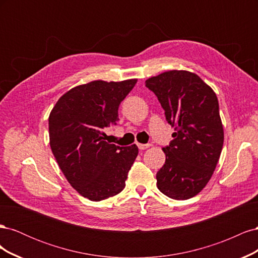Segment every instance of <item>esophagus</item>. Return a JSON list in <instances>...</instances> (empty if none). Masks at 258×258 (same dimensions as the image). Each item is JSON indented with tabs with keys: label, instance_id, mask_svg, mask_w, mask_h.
Wrapping results in <instances>:
<instances>
[{
	"label": "esophagus",
	"instance_id": "obj_1",
	"mask_svg": "<svg viewBox=\"0 0 258 258\" xmlns=\"http://www.w3.org/2000/svg\"><path fill=\"white\" fill-rule=\"evenodd\" d=\"M151 146V144H138V147H139V150H141V151H144V150H146V148H148Z\"/></svg>",
	"mask_w": 258,
	"mask_h": 258
}]
</instances>
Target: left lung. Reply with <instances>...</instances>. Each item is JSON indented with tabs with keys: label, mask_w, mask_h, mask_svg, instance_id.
I'll return each mask as SVG.
<instances>
[{
	"label": "left lung",
	"mask_w": 258,
	"mask_h": 258,
	"mask_svg": "<svg viewBox=\"0 0 258 258\" xmlns=\"http://www.w3.org/2000/svg\"><path fill=\"white\" fill-rule=\"evenodd\" d=\"M145 84L175 130L174 139L162 147L166 161L156 174L157 187L169 198L189 199L205 188L221 156L224 130L217 97L188 71L163 72Z\"/></svg>",
	"instance_id": "obj_1"
}]
</instances>
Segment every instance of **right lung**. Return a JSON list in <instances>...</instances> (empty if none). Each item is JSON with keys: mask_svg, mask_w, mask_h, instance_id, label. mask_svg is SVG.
Wrapping results in <instances>:
<instances>
[{"mask_svg": "<svg viewBox=\"0 0 258 258\" xmlns=\"http://www.w3.org/2000/svg\"><path fill=\"white\" fill-rule=\"evenodd\" d=\"M137 80L93 81L66 92L50 112L49 143L73 188L91 201L119 194L139 150L104 141L103 129L116 124L121 101Z\"/></svg>", "mask_w": 258, "mask_h": 258, "instance_id": "right-lung-1", "label": "right lung"}]
</instances>
